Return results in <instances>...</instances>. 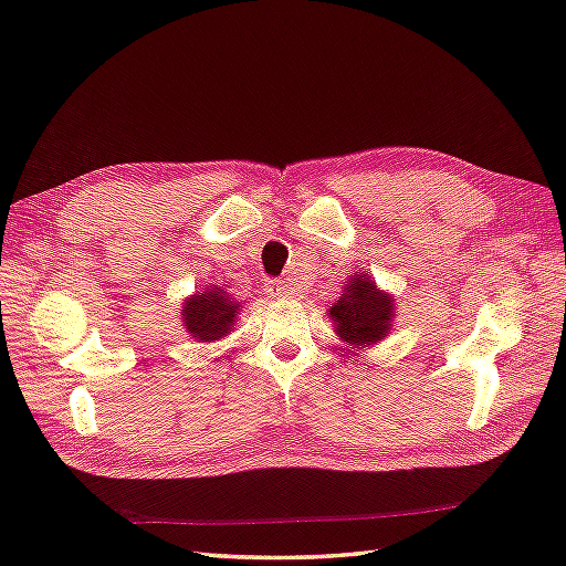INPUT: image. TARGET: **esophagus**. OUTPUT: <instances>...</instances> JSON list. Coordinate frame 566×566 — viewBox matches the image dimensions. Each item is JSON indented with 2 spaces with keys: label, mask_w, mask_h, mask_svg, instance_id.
Listing matches in <instances>:
<instances>
[{
  "label": "esophagus",
  "mask_w": 566,
  "mask_h": 566,
  "mask_svg": "<svg viewBox=\"0 0 566 566\" xmlns=\"http://www.w3.org/2000/svg\"><path fill=\"white\" fill-rule=\"evenodd\" d=\"M264 292L272 298H290L292 296V286L284 284L282 280H268L264 282Z\"/></svg>",
  "instance_id": "esophagus-1"
}]
</instances>
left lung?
<instances>
[{
	"instance_id": "8db88e82",
	"label": "left lung",
	"mask_w": 566,
	"mask_h": 566,
	"mask_svg": "<svg viewBox=\"0 0 566 566\" xmlns=\"http://www.w3.org/2000/svg\"><path fill=\"white\" fill-rule=\"evenodd\" d=\"M328 316L347 350H369L394 331L396 298L379 290L367 272H353L338 302L331 304Z\"/></svg>"
}]
</instances>
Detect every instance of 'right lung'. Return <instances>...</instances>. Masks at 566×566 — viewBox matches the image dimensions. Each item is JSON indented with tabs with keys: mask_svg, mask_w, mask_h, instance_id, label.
Instances as JSON below:
<instances>
[{
	"mask_svg": "<svg viewBox=\"0 0 566 566\" xmlns=\"http://www.w3.org/2000/svg\"><path fill=\"white\" fill-rule=\"evenodd\" d=\"M240 311H243V304L223 292V286L203 284L199 292L185 298L179 314H182L187 335H191L197 343H216L231 335L240 318Z\"/></svg>",
	"mask_w": 566,
	"mask_h": 566,
	"instance_id": "add662e5",
	"label": "right lung"
}]
</instances>
